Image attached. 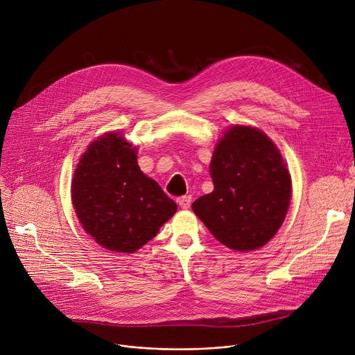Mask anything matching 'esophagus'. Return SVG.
<instances>
[{
    "instance_id": "1",
    "label": "esophagus",
    "mask_w": 355,
    "mask_h": 355,
    "mask_svg": "<svg viewBox=\"0 0 355 355\" xmlns=\"http://www.w3.org/2000/svg\"><path fill=\"white\" fill-rule=\"evenodd\" d=\"M177 202H178V205H180L182 209H188V208L191 207L192 198H191L189 195H187V196H181V198H178V199H177Z\"/></svg>"
}]
</instances>
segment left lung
Wrapping results in <instances>:
<instances>
[{"label": "left lung", "mask_w": 355, "mask_h": 355, "mask_svg": "<svg viewBox=\"0 0 355 355\" xmlns=\"http://www.w3.org/2000/svg\"><path fill=\"white\" fill-rule=\"evenodd\" d=\"M211 177L214 191L192 211L226 247L252 251L281 227L291 200V175L272 140L260 129L232 126L218 141Z\"/></svg>", "instance_id": "left-lung-1"}]
</instances>
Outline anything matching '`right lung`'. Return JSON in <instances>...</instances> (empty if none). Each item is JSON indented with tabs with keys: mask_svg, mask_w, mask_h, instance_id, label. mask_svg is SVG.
Listing matches in <instances>:
<instances>
[{
	"mask_svg": "<svg viewBox=\"0 0 355 355\" xmlns=\"http://www.w3.org/2000/svg\"><path fill=\"white\" fill-rule=\"evenodd\" d=\"M71 198L84 230L104 248L133 252L177 212L175 202L137 166L119 132L94 140L74 171Z\"/></svg>",
	"mask_w": 355,
	"mask_h": 355,
	"instance_id": "add662e5",
	"label": "right lung"
}]
</instances>
